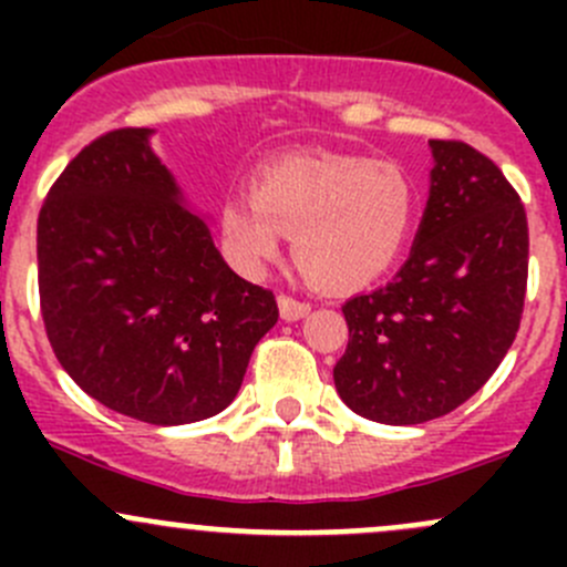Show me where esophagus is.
I'll list each match as a JSON object with an SVG mask.
<instances>
[{"instance_id": "34e87169", "label": "esophagus", "mask_w": 567, "mask_h": 567, "mask_svg": "<svg viewBox=\"0 0 567 567\" xmlns=\"http://www.w3.org/2000/svg\"><path fill=\"white\" fill-rule=\"evenodd\" d=\"M279 305V316H282V320H301L310 316V305L307 301H299L293 299V296H279L277 299Z\"/></svg>"}]
</instances>
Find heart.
I'll list each match as a JSON object with an SVG mask.
<instances>
[{"label": "heart", "mask_w": 567, "mask_h": 567, "mask_svg": "<svg viewBox=\"0 0 567 567\" xmlns=\"http://www.w3.org/2000/svg\"><path fill=\"white\" fill-rule=\"evenodd\" d=\"M249 194L219 208L227 260L262 277L293 233L301 271L337 290L375 282L398 262L420 208L414 181L392 162L296 153L251 175Z\"/></svg>", "instance_id": "b5f03b06"}]
</instances>
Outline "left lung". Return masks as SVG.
<instances>
[{
	"mask_svg": "<svg viewBox=\"0 0 567 567\" xmlns=\"http://www.w3.org/2000/svg\"><path fill=\"white\" fill-rule=\"evenodd\" d=\"M431 188L409 260L392 282L346 301L342 403L384 425L450 414L516 340L527 293V214L491 158L431 140Z\"/></svg>",
	"mask_w": 567,
	"mask_h": 567,
	"instance_id": "1",
	"label": "left lung"
}]
</instances>
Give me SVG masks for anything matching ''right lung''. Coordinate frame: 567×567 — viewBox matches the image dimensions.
I'll list each match as a JSON object with an SVG mask.
<instances>
[{
	"instance_id": "add662e5",
	"label": "right lung",
	"mask_w": 567,
	"mask_h": 567,
	"mask_svg": "<svg viewBox=\"0 0 567 567\" xmlns=\"http://www.w3.org/2000/svg\"><path fill=\"white\" fill-rule=\"evenodd\" d=\"M153 134L109 131L56 177L38 216L40 310L90 398L186 425L233 403L279 312L271 290L227 266Z\"/></svg>"
}]
</instances>
